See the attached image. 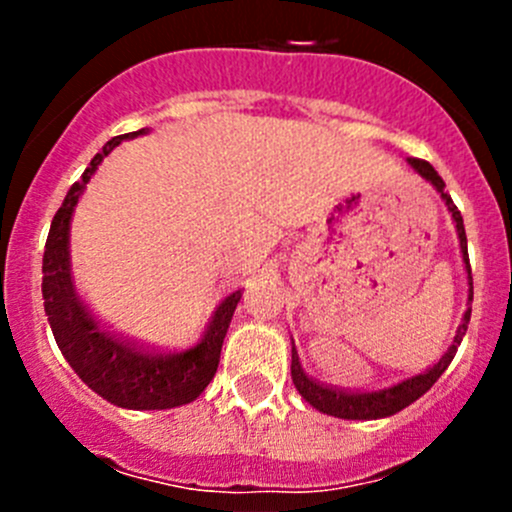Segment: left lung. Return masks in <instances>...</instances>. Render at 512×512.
Listing matches in <instances>:
<instances>
[{
	"mask_svg": "<svg viewBox=\"0 0 512 512\" xmlns=\"http://www.w3.org/2000/svg\"><path fill=\"white\" fill-rule=\"evenodd\" d=\"M409 165L416 170L421 178H426L433 188L441 193L443 203H446L448 213H451L453 223H456V232L458 240H461V255H463V265H466L468 272V309L463 314V322L458 324V332L453 337V344L448 347V352L431 366L423 374L409 376V379L399 381V384L389 386V389H379V391H339V389H329V386L319 384L317 379L304 374L302 364H299L297 349L292 347V381L297 386V391L302 394V399L307 404H312L314 409L322 411V414L334 416V418H349V421H374V418H386L399 414L401 409H406L409 404H414L416 399H421L428 389L438 381V376L448 369V364L456 356L458 347L463 342V334H466L468 322H471V302H473V277H471V262H468V240H466V227H463V218L461 210L453 205L451 195L446 193V183H443L441 175L433 170L431 163L418 158H409ZM294 344V342H292Z\"/></svg>",
	"mask_w": 512,
	"mask_h": 512,
	"instance_id": "1",
	"label": "left lung"
}]
</instances>
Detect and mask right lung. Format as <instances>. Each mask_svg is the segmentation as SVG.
<instances>
[{
    "instance_id": "right-lung-1",
    "label": "right lung",
    "mask_w": 512,
    "mask_h": 512,
    "mask_svg": "<svg viewBox=\"0 0 512 512\" xmlns=\"http://www.w3.org/2000/svg\"><path fill=\"white\" fill-rule=\"evenodd\" d=\"M143 133H148V128L111 138L101 148V153L91 158L79 183L69 188L64 203L51 220L49 237H46L41 294H44V312L49 317L51 332H54L61 354L66 356L71 369L89 389H94L98 396L121 409L160 411L190 404L213 381L227 327H230L242 292L237 289L230 297H225L215 309L200 342L178 354H151L126 339H118L116 334L101 327V322L79 297L74 280H71V215H74L76 203L101 160L121 141L143 136Z\"/></svg>"
}]
</instances>
